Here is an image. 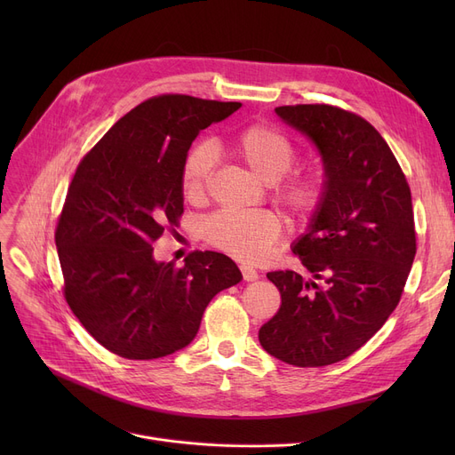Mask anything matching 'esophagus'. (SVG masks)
<instances>
[{"label":"esophagus","instance_id":"34e87169","mask_svg":"<svg viewBox=\"0 0 455 455\" xmlns=\"http://www.w3.org/2000/svg\"><path fill=\"white\" fill-rule=\"evenodd\" d=\"M240 271H242V275H243V280H247V282L258 280V271H256V269H252V267H249V266H240Z\"/></svg>","mask_w":455,"mask_h":455}]
</instances>
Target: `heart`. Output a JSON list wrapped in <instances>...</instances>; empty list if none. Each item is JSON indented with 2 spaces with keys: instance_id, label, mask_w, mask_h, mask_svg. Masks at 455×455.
Here are the masks:
<instances>
[{
  "instance_id": "b5f03b06",
  "label": "heart",
  "mask_w": 455,
  "mask_h": 455,
  "mask_svg": "<svg viewBox=\"0 0 455 455\" xmlns=\"http://www.w3.org/2000/svg\"><path fill=\"white\" fill-rule=\"evenodd\" d=\"M232 155L267 184H275V199L295 225H304L319 212L324 203V179L315 172L290 173L297 162L295 143L282 131L254 124L232 138ZM213 172V156L208 146L189 148L180 165L182 196L189 203H199L206 196V188ZM282 225L269 212H232L221 210L203 223L204 240L225 254L256 264L271 254L280 240Z\"/></svg>"
}]
</instances>
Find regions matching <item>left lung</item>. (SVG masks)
<instances>
[{
  "label": "left lung",
  "instance_id": "8db88e82",
  "mask_svg": "<svg viewBox=\"0 0 455 455\" xmlns=\"http://www.w3.org/2000/svg\"><path fill=\"white\" fill-rule=\"evenodd\" d=\"M275 110L317 146L326 196L293 247L314 280L267 273L282 304L258 339L285 363L324 367L362 348L400 302L417 252L411 189L362 116L324 103Z\"/></svg>",
  "mask_w": 455,
  "mask_h": 455
}]
</instances>
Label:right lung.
<instances>
[{"mask_svg": "<svg viewBox=\"0 0 455 455\" xmlns=\"http://www.w3.org/2000/svg\"><path fill=\"white\" fill-rule=\"evenodd\" d=\"M242 103L162 93L134 107L83 156L59 215L64 299L90 336L127 360L194 341L208 302L242 280L234 261L194 251L177 267L153 243L184 212L180 165L199 131Z\"/></svg>", "mask_w": 455, "mask_h": 455, "instance_id": "obj_1", "label": "right lung"}]
</instances>
